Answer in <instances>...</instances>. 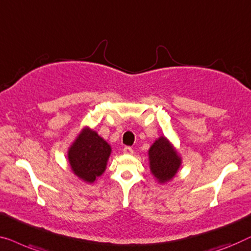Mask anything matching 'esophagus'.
I'll return each mask as SVG.
<instances>
[{
  "instance_id": "1",
  "label": "esophagus",
  "mask_w": 251,
  "mask_h": 251,
  "mask_svg": "<svg viewBox=\"0 0 251 251\" xmlns=\"http://www.w3.org/2000/svg\"><path fill=\"white\" fill-rule=\"evenodd\" d=\"M123 152H124L125 154H133V149L130 147H125L124 150H123Z\"/></svg>"
}]
</instances>
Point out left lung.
<instances>
[{
	"mask_svg": "<svg viewBox=\"0 0 251 251\" xmlns=\"http://www.w3.org/2000/svg\"><path fill=\"white\" fill-rule=\"evenodd\" d=\"M148 156L151 174L159 184L171 182L182 166L181 154L166 136L158 137L151 144Z\"/></svg>",
	"mask_w": 251,
	"mask_h": 251,
	"instance_id": "1",
	"label": "left lung"
}]
</instances>
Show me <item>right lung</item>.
Wrapping results in <instances>:
<instances>
[{
  "instance_id": "obj_1",
  "label": "right lung",
  "mask_w": 251,
  "mask_h": 251,
  "mask_svg": "<svg viewBox=\"0 0 251 251\" xmlns=\"http://www.w3.org/2000/svg\"><path fill=\"white\" fill-rule=\"evenodd\" d=\"M111 146L99 134L83 127L67 151L72 172L86 183H94L107 168Z\"/></svg>"
}]
</instances>
